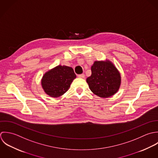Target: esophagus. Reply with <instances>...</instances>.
<instances>
[{
  "instance_id": "esophagus-1",
  "label": "esophagus",
  "mask_w": 158,
  "mask_h": 158,
  "mask_svg": "<svg viewBox=\"0 0 158 158\" xmlns=\"http://www.w3.org/2000/svg\"><path fill=\"white\" fill-rule=\"evenodd\" d=\"M77 76H78V77H79V78H84V77H85V75H84V74H79V75H77Z\"/></svg>"
}]
</instances>
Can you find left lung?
I'll return each mask as SVG.
<instances>
[{
    "label": "left lung",
    "mask_w": 158,
    "mask_h": 158,
    "mask_svg": "<svg viewBox=\"0 0 158 158\" xmlns=\"http://www.w3.org/2000/svg\"><path fill=\"white\" fill-rule=\"evenodd\" d=\"M92 75L87 78L91 91L101 98L115 94L121 84V76L110 61H95L91 67Z\"/></svg>",
    "instance_id": "1"
}]
</instances>
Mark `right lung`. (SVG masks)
<instances>
[{"label":"right lung","instance_id":"obj_1","mask_svg":"<svg viewBox=\"0 0 158 158\" xmlns=\"http://www.w3.org/2000/svg\"><path fill=\"white\" fill-rule=\"evenodd\" d=\"M76 77V75L71 67L59 65L43 75L41 85L47 95L57 98L68 91Z\"/></svg>","mask_w":158,"mask_h":158}]
</instances>
